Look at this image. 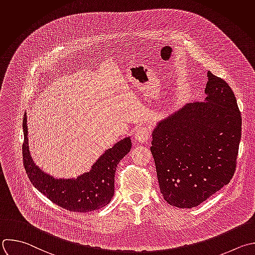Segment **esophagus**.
<instances>
[{
	"label": "esophagus",
	"instance_id": "34e87169",
	"mask_svg": "<svg viewBox=\"0 0 255 255\" xmlns=\"http://www.w3.org/2000/svg\"><path fill=\"white\" fill-rule=\"evenodd\" d=\"M150 129L147 126H141L135 131V139L138 142H146L150 137Z\"/></svg>",
	"mask_w": 255,
	"mask_h": 255
}]
</instances>
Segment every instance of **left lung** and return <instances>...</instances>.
<instances>
[{
	"instance_id": "1",
	"label": "left lung",
	"mask_w": 255,
	"mask_h": 255,
	"mask_svg": "<svg viewBox=\"0 0 255 255\" xmlns=\"http://www.w3.org/2000/svg\"><path fill=\"white\" fill-rule=\"evenodd\" d=\"M207 77V102L187 104L152 133L160 192L179 208L207 200L230 182L236 169L242 124L237 101L223 79L210 71Z\"/></svg>"
}]
</instances>
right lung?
I'll return each mask as SVG.
<instances>
[{"label": "right lung", "mask_w": 255, "mask_h": 255, "mask_svg": "<svg viewBox=\"0 0 255 255\" xmlns=\"http://www.w3.org/2000/svg\"><path fill=\"white\" fill-rule=\"evenodd\" d=\"M23 163L31 183L56 205L75 212H90L107 205L114 195V177L118 163L129 153L131 139L125 138L108 149L90 172L77 179H55L33 163L28 146L27 118L23 120Z\"/></svg>", "instance_id": "obj_1"}]
</instances>
